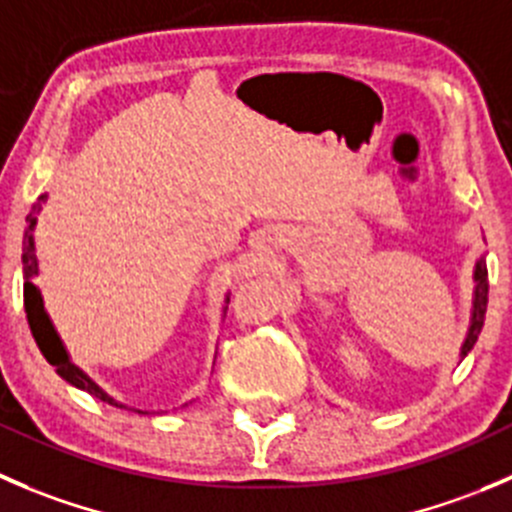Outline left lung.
Listing matches in <instances>:
<instances>
[{
    "mask_svg": "<svg viewBox=\"0 0 512 512\" xmlns=\"http://www.w3.org/2000/svg\"><path fill=\"white\" fill-rule=\"evenodd\" d=\"M473 280H475L473 312H470L468 335H465L463 347H460V360H463V357L473 350L475 342H478V335L480 330H483V322H485V310H488V265H485V257H480V260L475 262Z\"/></svg>",
    "mask_w": 512,
    "mask_h": 512,
    "instance_id": "obj_1",
    "label": "left lung"
}]
</instances>
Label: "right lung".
Segmentation results:
<instances>
[{
    "instance_id": "1",
    "label": "right lung",
    "mask_w": 512,
    "mask_h": 512,
    "mask_svg": "<svg viewBox=\"0 0 512 512\" xmlns=\"http://www.w3.org/2000/svg\"><path fill=\"white\" fill-rule=\"evenodd\" d=\"M44 200L47 195L39 197L37 202L32 205V212L27 215V227H24V240H22V275H24V312H27V322H29V330H32L34 340H37V347L42 350V355L47 357L49 365H54L57 375L62 380H67L69 385L74 388L84 390V393L94 395L97 400L102 403L114 405V408H124L122 403H117L114 398H109L102 388H99L97 382L87 375L84 370H79L72 360H69V352L64 347L62 337L57 335L54 330L52 320H49L47 310H44V300H42V292L39 287L34 285V277L39 275V265H37V255H34V227H37V215L42 212ZM225 302H230V295L225 297ZM227 310V307H225ZM140 413V410H137Z\"/></svg>"
}]
</instances>
